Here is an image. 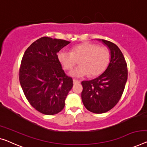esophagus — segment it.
<instances>
[{
    "instance_id": "1",
    "label": "esophagus",
    "mask_w": 147,
    "mask_h": 147,
    "mask_svg": "<svg viewBox=\"0 0 147 147\" xmlns=\"http://www.w3.org/2000/svg\"><path fill=\"white\" fill-rule=\"evenodd\" d=\"M73 82H74V84H76V83H80V81H78V80H73Z\"/></svg>"
}]
</instances>
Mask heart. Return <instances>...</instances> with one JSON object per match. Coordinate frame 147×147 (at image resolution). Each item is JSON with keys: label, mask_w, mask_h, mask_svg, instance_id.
<instances>
[{"label": "heart", "mask_w": 147, "mask_h": 147, "mask_svg": "<svg viewBox=\"0 0 147 147\" xmlns=\"http://www.w3.org/2000/svg\"><path fill=\"white\" fill-rule=\"evenodd\" d=\"M57 57L66 70L71 69L80 60V66L69 73L74 78H83L89 74L92 77L100 75L107 68L110 60L109 51L94 43L76 45L71 52L62 49L58 53Z\"/></svg>", "instance_id": "heart-1"}]
</instances>
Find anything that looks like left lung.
<instances>
[{"instance_id": "left-lung-1", "label": "left lung", "mask_w": 147, "mask_h": 147, "mask_svg": "<svg viewBox=\"0 0 147 147\" xmlns=\"http://www.w3.org/2000/svg\"><path fill=\"white\" fill-rule=\"evenodd\" d=\"M110 51V62L101 75L94 80L81 82V99L85 107L95 114L108 112L120 99L127 80V64L116 45L104 39H97Z\"/></svg>"}]
</instances>
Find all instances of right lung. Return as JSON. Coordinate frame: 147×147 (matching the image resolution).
Wrapping results in <instances>:
<instances>
[{
    "label": "right lung",
    "mask_w": 147,
    "mask_h": 147,
    "mask_svg": "<svg viewBox=\"0 0 147 147\" xmlns=\"http://www.w3.org/2000/svg\"><path fill=\"white\" fill-rule=\"evenodd\" d=\"M70 43L66 40L43 37L33 42L25 52L19 72L22 90L37 111L54 115L62 111L73 87L58 60L57 53Z\"/></svg>",
    "instance_id": "obj_1"
}]
</instances>
